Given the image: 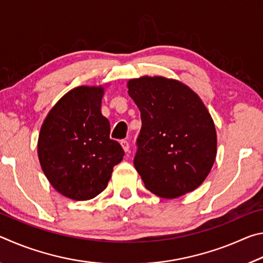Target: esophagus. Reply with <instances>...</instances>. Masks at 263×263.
Here are the masks:
<instances>
[{
	"label": "esophagus",
	"mask_w": 263,
	"mask_h": 263,
	"mask_svg": "<svg viewBox=\"0 0 263 263\" xmlns=\"http://www.w3.org/2000/svg\"><path fill=\"white\" fill-rule=\"evenodd\" d=\"M121 145H122V147L124 149V152H125V153L130 152V142H128L127 140H122Z\"/></svg>",
	"instance_id": "1"
}]
</instances>
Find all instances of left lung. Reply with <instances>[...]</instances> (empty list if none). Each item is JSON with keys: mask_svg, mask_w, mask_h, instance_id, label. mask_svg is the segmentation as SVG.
I'll return each mask as SVG.
<instances>
[{"mask_svg": "<svg viewBox=\"0 0 263 263\" xmlns=\"http://www.w3.org/2000/svg\"><path fill=\"white\" fill-rule=\"evenodd\" d=\"M140 110L135 167L146 188L176 198L201 185L217 155V133L205 104L179 80L141 77L127 81Z\"/></svg>", "mask_w": 263, "mask_h": 263, "instance_id": "left-lung-1", "label": "left lung"}]
</instances>
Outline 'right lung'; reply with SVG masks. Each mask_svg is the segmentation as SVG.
<instances>
[{
	"label": "right lung",
	"mask_w": 263,
	"mask_h": 263,
	"mask_svg": "<svg viewBox=\"0 0 263 263\" xmlns=\"http://www.w3.org/2000/svg\"><path fill=\"white\" fill-rule=\"evenodd\" d=\"M103 86H81L53 105L38 137V159L58 193L88 201L103 191L124 151L110 139V123L101 112Z\"/></svg>",
	"instance_id": "obj_1"
}]
</instances>
